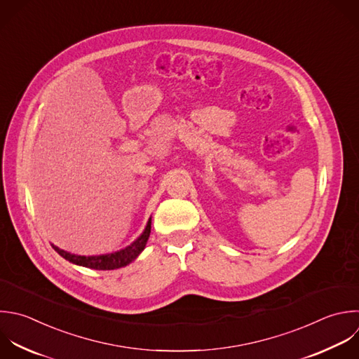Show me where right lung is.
<instances>
[{
    "label": "right lung",
    "instance_id": "1",
    "mask_svg": "<svg viewBox=\"0 0 359 359\" xmlns=\"http://www.w3.org/2000/svg\"><path fill=\"white\" fill-rule=\"evenodd\" d=\"M150 231H151V217L149 219L143 233L133 243H130L128 247L118 250L115 252L101 254V255H77V254L65 251L55 244H52V247L55 248V251H57V254H60L65 259H67L72 264L91 268V269H98V271H109V269H118V268L126 266L130 262H133L144 250L147 240L150 237Z\"/></svg>",
    "mask_w": 359,
    "mask_h": 359
}]
</instances>
